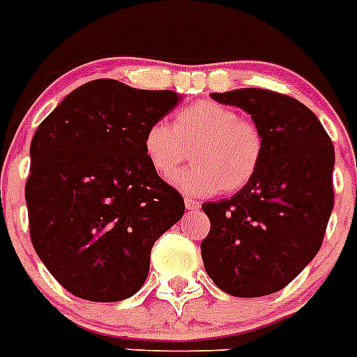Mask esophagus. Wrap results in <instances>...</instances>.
<instances>
[{"label":"esophagus","mask_w":357,"mask_h":357,"mask_svg":"<svg viewBox=\"0 0 357 357\" xmlns=\"http://www.w3.org/2000/svg\"><path fill=\"white\" fill-rule=\"evenodd\" d=\"M185 206H187V210H199L201 203L196 199H192V197H185Z\"/></svg>","instance_id":"1"}]
</instances>
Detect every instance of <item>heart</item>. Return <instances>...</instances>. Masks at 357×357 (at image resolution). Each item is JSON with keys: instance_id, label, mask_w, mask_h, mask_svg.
Instances as JSON below:
<instances>
[{"instance_id": "heart-1", "label": "heart", "mask_w": 357, "mask_h": 357, "mask_svg": "<svg viewBox=\"0 0 357 357\" xmlns=\"http://www.w3.org/2000/svg\"><path fill=\"white\" fill-rule=\"evenodd\" d=\"M264 149L259 123L213 100L183 107L172 127L161 120L151 123L144 136L145 156L160 176L172 174L190 151L194 163L178 172L174 183L197 196L246 187L262 163Z\"/></svg>"}]
</instances>
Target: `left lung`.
Here are the masks:
<instances>
[{
	"label": "left lung",
	"instance_id": "1",
	"mask_svg": "<svg viewBox=\"0 0 357 357\" xmlns=\"http://www.w3.org/2000/svg\"><path fill=\"white\" fill-rule=\"evenodd\" d=\"M252 114L264 132L255 178L230 199L203 204L201 243L208 277L231 296L284 289L314 259L334 206V147L320 120L296 98L271 89L212 93Z\"/></svg>",
	"mask_w": 357,
	"mask_h": 357
}]
</instances>
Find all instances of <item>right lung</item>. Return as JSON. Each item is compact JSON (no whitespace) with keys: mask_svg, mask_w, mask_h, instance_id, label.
Returning <instances> with one entry per match:
<instances>
[{"mask_svg":"<svg viewBox=\"0 0 357 357\" xmlns=\"http://www.w3.org/2000/svg\"><path fill=\"white\" fill-rule=\"evenodd\" d=\"M113 79L71 91L37 127L24 187L30 238L71 294L120 302L144 286L151 250L185 212L144 151L147 127L179 102Z\"/></svg>","mask_w":357,"mask_h":357,"instance_id":"right-lung-1","label":"right lung"}]
</instances>
